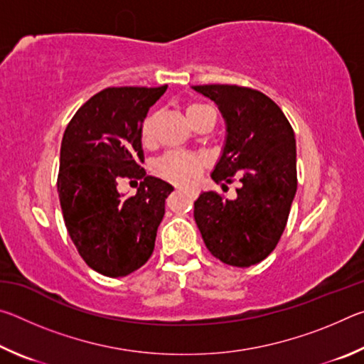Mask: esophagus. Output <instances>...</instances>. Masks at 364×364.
Instances as JSON below:
<instances>
[{
	"instance_id": "1",
	"label": "esophagus",
	"mask_w": 364,
	"mask_h": 364,
	"mask_svg": "<svg viewBox=\"0 0 364 364\" xmlns=\"http://www.w3.org/2000/svg\"><path fill=\"white\" fill-rule=\"evenodd\" d=\"M186 194L191 197V199H196V197H197V191H186Z\"/></svg>"
}]
</instances>
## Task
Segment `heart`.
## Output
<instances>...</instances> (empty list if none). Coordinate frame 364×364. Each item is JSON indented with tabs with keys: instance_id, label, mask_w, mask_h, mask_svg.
<instances>
[{
	"instance_id": "obj_1",
	"label": "heart",
	"mask_w": 364,
	"mask_h": 364,
	"mask_svg": "<svg viewBox=\"0 0 364 364\" xmlns=\"http://www.w3.org/2000/svg\"><path fill=\"white\" fill-rule=\"evenodd\" d=\"M208 110L212 109L205 106V104H191V106H188L186 115L191 125H194L196 120L202 114L208 112ZM156 114H149L143 120V125H141V139H143L144 144L152 143L154 132H156ZM204 167L205 160L199 154L171 151L164 154L162 157L154 162V173L165 181L178 184V186H191L199 178Z\"/></svg>"
}]
</instances>
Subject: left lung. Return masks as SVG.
<instances>
[{
  "mask_svg": "<svg viewBox=\"0 0 364 364\" xmlns=\"http://www.w3.org/2000/svg\"><path fill=\"white\" fill-rule=\"evenodd\" d=\"M226 120V144L215 183L239 180L234 200L208 191L194 202V220L210 254L231 267L264 260L278 245L297 191L295 136L278 104L237 85H197Z\"/></svg>",
  "mask_w": 364,
  "mask_h": 364,
  "instance_id": "8db88e82",
  "label": "left lung"
}]
</instances>
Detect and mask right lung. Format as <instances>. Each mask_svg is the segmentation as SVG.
<instances>
[{"label": "right lung", "mask_w": 364, "mask_h": 364, "mask_svg": "<svg viewBox=\"0 0 364 364\" xmlns=\"http://www.w3.org/2000/svg\"><path fill=\"white\" fill-rule=\"evenodd\" d=\"M165 90L100 91L72 117L60 143L58 193L65 228L85 263L109 278L128 276L149 260L173 191L141 167V125ZM123 177L140 181L127 200L116 191Z\"/></svg>", "instance_id": "obj_1"}]
</instances>
